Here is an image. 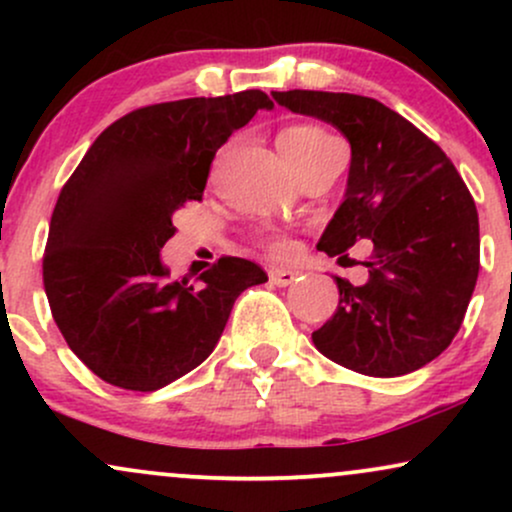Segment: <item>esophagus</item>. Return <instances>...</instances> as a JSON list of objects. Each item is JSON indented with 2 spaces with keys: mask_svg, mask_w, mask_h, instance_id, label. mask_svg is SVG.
Returning <instances> with one entry per match:
<instances>
[{
  "mask_svg": "<svg viewBox=\"0 0 512 512\" xmlns=\"http://www.w3.org/2000/svg\"><path fill=\"white\" fill-rule=\"evenodd\" d=\"M269 279H272L276 286H289L298 279V272H293V269H272V272H269Z\"/></svg>",
  "mask_w": 512,
  "mask_h": 512,
  "instance_id": "34e87169",
  "label": "esophagus"
}]
</instances>
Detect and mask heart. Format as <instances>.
<instances>
[{"label":"heart","instance_id":"b5f03b06","mask_svg":"<svg viewBox=\"0 0 512 512\" xmlns=\"http://www.w3.org/2000/svg\"><path fill=\"white\" fill-rule=\"evenodd\" d=\"M332 144H337V139H334L327 129L313 125V122H296V125L281 129L279 134V149L286 161L291 163L293 170L301 168L303 163L313 161L315 156H320L322 151L330 149ZM255 240L257 245H260L262 250H267L272 257H284L293 250L291 238H286L284 233H260Z\"/></svg>","mask_w":512,"mask_h":512}]
</instances>
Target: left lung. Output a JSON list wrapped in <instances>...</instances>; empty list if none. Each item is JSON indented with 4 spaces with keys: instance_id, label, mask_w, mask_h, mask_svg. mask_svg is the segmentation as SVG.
<instances>
[{
    "instance_id": "8db88e82",
    "label": "left lung",
    "mask_w": 512,
    "mask_h": 512,
    "mask_svg": "<svg viewBox=\"0 0 512 512\" xmlns=\"http://www.w3.org/2000/svg\"><path fill=\"white\" fill-rule=\"evenodd\" d=\"M293 113L332 122L351 144L346 199L317 248L373 252L368 281L334 276L339 305L313 342L339 366L395 378L426 366L460 332L479 276V214L462 175L421 129L375 98L274 91Z\"/></svg>"
}]
</instances>
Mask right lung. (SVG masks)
I'll use <instances>...</instances> for the list:
<instances>
[{"label": "right lung", "mask_w": 512, "mask_h": 512, "mask_svg": "<svg viewBox=\"0 0 512 512\" xmlns=\"http://www.w3.org/2000/svg\"><path fill=\"white\" fill-rule=\"evenodd\" d=\"M260 108L272 101L257 88L144 105L103 129L64 182L43 286L64 342L105 383L154 392L190 373L240 293L267 281L260 264L223 255L190 286L158 257L173 211L202 202L216 151Z\"/></svg>", "instance_id": "right-lung-1"}]
</instances>
